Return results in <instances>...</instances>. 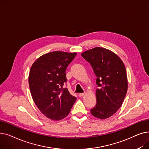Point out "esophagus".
<instances>
[{
  "mask_svg": "<svg viewBox=\"0 0 149 149\" xmlns=\"http://www.w3.org/2000/svg\"><path fill=\"white\" fill-rule=\"evenodd\" d=\"M84 94H85V93H79V97H83V96H84Z\"/></svg>",
  "mask_w": 149,
  "mask_h": 149,
  "instance_id": "obj_1",
  "label": "esophagus"
}]
</instances>
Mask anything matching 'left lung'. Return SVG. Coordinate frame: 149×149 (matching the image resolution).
Returning a JSON list of instances; mask_svg holds the SVG:
<instances>
[{
    "label": "left lung",
    "mask_w": 149,
    "mask_h": 149,
    "mask_svg": "<svg viewBox=\"0 0 149 149\" xmlns=\"http://www.w3.org/2000/svg\"><path fill=\"white\" fill-rule=\"evenodd\" d=\"M81 56L91 65L97 76V104L91 113L104 120L121 106L128 88L126 69L121 59L112 51L100 47L86 51Z\"/></svg>",
    "instance_id": "left-lung-1"
}]
</instances>
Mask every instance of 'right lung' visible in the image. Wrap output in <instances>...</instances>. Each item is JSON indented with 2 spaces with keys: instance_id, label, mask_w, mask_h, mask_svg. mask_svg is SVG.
<instances>
[{
  "instance_id": "obj_1",
  "label": "right lung",
  "mask_w": 149,
  "mask_h": 149,
  "mask_svg": "<svg viewBox=\"0 0 149 149\" xmlns=\"http://www.w3.org/2000/svg\"><path fill=\"white\" fill-rule=\"evenodd\" d=\"M76 52L54 51L42 55L32 65L28 82L31 96L40 112L54 121L67 116L76 97L63 86L66 82V69Z\"/></svg>"
}]
</instances>
